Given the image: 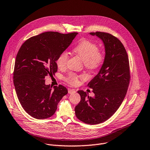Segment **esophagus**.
Masks as SVG:
<instances>
[{
	"label": "esophagus",
	"instance_id": "obj_1",
	"mask_svg": "<svg viewBox=\"0 0 150 150\" xmlns=\"http://www.w3.org/2000/svg\"><path fill=\"white\" fill-rule=\"evenodd\" d=\"M76 92V91L74 89H68V93L69 94H73L75 93Z\"/></svg>",
	"mask_w": 150,
	"mask_h": 150
}]
</instances>
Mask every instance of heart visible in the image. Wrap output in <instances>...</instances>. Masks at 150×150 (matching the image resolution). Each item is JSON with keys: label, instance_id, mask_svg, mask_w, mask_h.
Returning a JSON list of instances; mask_svg holds the SVG:
<instances>
[{"label": "heart", "instance_id": "1", "mask_svg": "<svg viewBox=\"0 0 150 150\" xmlns=\"http://www.w3.org/2000/svg\"><path fill=\"white\" fill-rule=\"evenodd\" d=\"M73 51L82 59L87 69L91 71L98 69L105 59L104 52L98 50V45L87 39L81 40L74 48ZM68 59L69 56L66 52L64 51L59 54L56 60V64L60 69H63L66 67ZM79 78L83 77L71 73L66 78V80L68 83L75 85L78 84Z\"/></svg>", "mask_w": 150, "mask_h": 150}]
</instances>
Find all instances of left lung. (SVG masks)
<instances>
[{
    "mask_svg": "<svg viewBox=\"0 0 150 150\" xmlns=\"http://www.w3.org/2000/svg\"><path fill=\"white\" fill-rule=\"evenodd\" d=\"M105 48V57L101 69L88 84L94 97L79 90V103L75 106L76 117L88 125L101 123L110 118L123 101L130 79L129 61L125 47L110 33L96 32Z\"/></svg>",
    "mask_w": 150,
    "mask_h": 150,
    "instance_id": "left-lung-1",
    "label": "left lung"
}]
</instances>
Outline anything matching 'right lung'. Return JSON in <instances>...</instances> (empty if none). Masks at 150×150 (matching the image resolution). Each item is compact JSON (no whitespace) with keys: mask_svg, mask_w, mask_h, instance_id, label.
Listing matches in <instances>:
<instances>
[{"mask_svg":"<svg viewBox=\"0 0 150 150\" xmlns=\"http://www.w3.org/2000/svg\"><path fill=\"white\" fill-rule=\"evenodd\" d=\"M77 34L47 32L30 38L20 47L15 62L13 84L22 107L33 118L53 115L59 102L67 94L62 85L53 88L45 85V78L57 71V57Z\"/></svg>","mask_w":150,"mask_h":150,"instance_id":"add662e5","label":"right lung"}]
</instances>
